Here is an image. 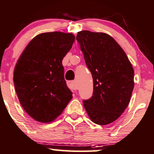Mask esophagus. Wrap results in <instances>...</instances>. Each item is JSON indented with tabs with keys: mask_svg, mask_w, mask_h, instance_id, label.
<instances>
[{
	"mask_svg": "<svg viewBox=\"0 0 154 154\" xmlns=\"http://www.w3.org/2000/svg\"><path fill=\"white\" fill-rule=\"evenodd\" d=\"M67 85H68L69 88L70 89H72V90H77V88H78V87H77V82H76V81H69L68 82H67Z\"/></svg>",
	"mask_w": 154,
	"mask_h": 154,
	"instance_id": "obj_1",
	"label": "esophagus"
}]
</instances>
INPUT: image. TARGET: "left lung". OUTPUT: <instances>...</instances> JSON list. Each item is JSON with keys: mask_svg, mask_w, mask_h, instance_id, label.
I'll return each instance as SVG.
<instances>
[{"mask_svg": "<svg viewBox=\"0 0 154 154\" xmlns=\"http://www.w3.org/2000/svg\"><path fill=\"white\" fill-rule=\"evenodd\" d=\"M76 38L94 82L93 96L83 101L84 107L94 123L111 124L129 105L134 85L132 65L107 33L81 30Z\"/></svg>", "mask_w": 154, "mask_h": 154, "instance_id": "1", "label": "left lung"}]
</instances>
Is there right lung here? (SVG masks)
<instances>
[{
	"label": "right lung",
	"instance_id": "add662e5",
	"mask_svg": "<svg viewBox=\"0 0 154 154\" xmlns=\"http://www.w3.org/2000/svg\"><path fill=\"white\" fill-rule=\"evenodd\" d=\"M74 40L71 33H40L28 43L15 65L14 83L20 103L38 122L55 121L72 99L62 60Z\"/></svg>",
	"mask_w": 154,
	"mask_h": 154
}]
</instances>
